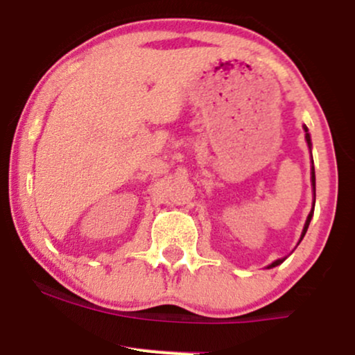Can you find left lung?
Masks as SVG:
<instances>
[{
	"instance_id": "1",
	"label": "left lung",
	"mask_w": 355,
	"mask_h": 355,
	"mask_svg": "<svg viewBox=\"0 0 355 355\" xmlns=\"http://www.w3.org/2000/svg\"><path fill=\"white\" fill-rule=\"evenodd\" d=\"M304 132H306V141H307V146H309V149H311V146H313V144H311V135H309V130H307L306 125H304ZM311 184H313L314 200H316V177H314V166H313V171H311ZM313 213H314V206H313V209H311L309 216H307L306 225H304V230H302V235H300V241H302L304 235H306V232H307V228H309V223H311V218H313ZM284 261H285V259H277V261H275V263H271L270 266H268V268H275V266H278V264L284 263Z\"/></svg>"
}]
</instances>
